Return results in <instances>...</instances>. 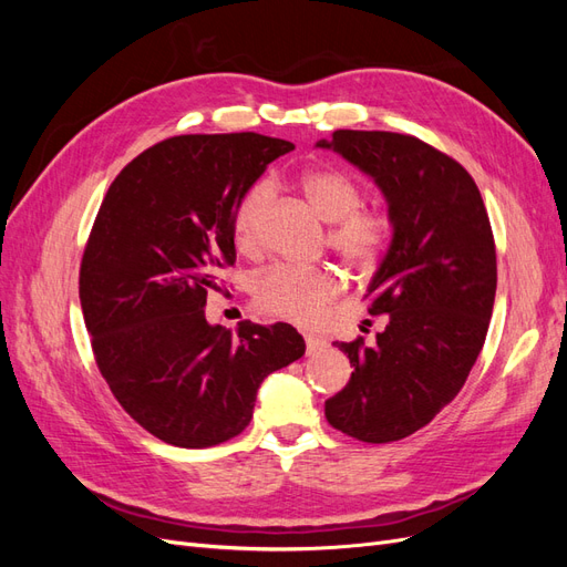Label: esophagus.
I'll list each match as a JSON object with an SVG mask.
<instances>
[{"label": "esophagus", "instance_id": "obj_1", "mask_svg": "<svg viewBox=\"0 0 567 567\" xmlns=\"http://www.w3.org/2000/svg\"><path fill=\"white\" fill-rule=\"evenodd\" d=\"M305 346H307V354H315L319 350L326 348V340L321 336H315V333H307L305 336Z\"/></svg>", "mask_w": 567, "mask_h": 567}]
</instances>
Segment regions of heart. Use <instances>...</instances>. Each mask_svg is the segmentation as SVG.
I'll return each instance as SVG.
<instances>
[{"label":"heart","instance_id":"1","mask_svg":"<svg viewBox=\"0 0 567 567\" xmlns=\"http://www.w3.org/2000/svg\"><path fill=\"white\" fill-rule=\"evenodd\" d=\"M298 186L315 213L329 221V248L354 271H371L381 265L392 238L394 217L383 205H364L357 177L340 167H312L300 175ZM271 188L255 182L238 198L231 213V238L238 252L257 255L262 248V219ZM342 288L331 267L277 265L252 284V298L262 312L296 323L315 321Z\"/></svg>","mask_w":567,"mask_h":567}]
</instances>
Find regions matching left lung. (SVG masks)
<instances>
[{"instance_id": "obj_1", "label": "left lung", "mask_w": 567, "mask_h": 567, "mask_svg": "<svg viewBox=\"0 0 567 567\" xmlns=\"http://www.w3.org/2000/svg\"><path fill=\"white\" fill-rule=\"evenodd\" d=\"M333 148L373 177L394 238L369 286V315H388L375 346L338 342L354 367L323 411L336 431L383 444L431 423L466 383L485 346L496 250L466 167L411 134L336 130Z\"/></svg>"}]
</instances>
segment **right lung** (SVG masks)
<instances>
[{
    "label": "right lung",
    "mask_w": 567,
    "mask_h": 567,
    "mask_svg": "<svg viewBox=\"0 0 567 567\" xmlns=\"http://www.w3.org/2000/svg\"><path fill=\"white\" fill-rule=\"evenodd\" d=\"M296 146L255 132L182 134L123 167L80 265L96 367L151 435L184 450L246 431L257 388L305 354L290 323L205 321L217 271L236 262L231 213L265 167Z\"/></svg>",
    "instance_id": "right-lung-1"
}]
</instances>
